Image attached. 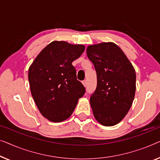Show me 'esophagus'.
I'll return each mask as SVG.
<instances>
[{"instance_id":"34e87169","label":"esophagus","mask_w":160,"mask_h":160,"mask_svg":"<svg viewBox=\"0 0 160 160\" xmlns=\"http://www.w3.org/2000/svg\"><path fill=\"white\" fill-rule=\"evenodd\" d=\"M82 85H84L85 87H86V85H87V82H86V80H83L82 82Z\"/></svg>"}]
</instances>
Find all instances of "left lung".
Returning <instances> with one entry per match:
<instances>
[{
	"label": "left lung",
	"mask_w": 160,
	"mask_h": 160,
	"mask_svg": "<svg viewBox=\"0 0 160 160\" xmlns=\"http://www.w3.org/2000/svg\"><path fill=\"white\" fill-rule=\"evenodd\" d=\"M86 52L97 75V87L90 98L93 116L102 125H115L125 118L133 102L135 69L114 42L91 45Z\"/></svg>",
	"instance_id": "left-lung-1"
}]
</instances>
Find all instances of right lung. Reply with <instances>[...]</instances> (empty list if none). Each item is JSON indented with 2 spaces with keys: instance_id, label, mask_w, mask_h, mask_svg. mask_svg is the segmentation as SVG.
Returning a JSON list of instances; mask_svg holds the SVG:
<instances>
[{
  "instance_id": "1",
  "label": "right lung",
  "mask_w": 160,
  "mask_h": 160,
  "mask_svg": "<svg viewBox=\"0 0 160 160\" xmlns=\"http://www.w3.org/2000/svg\"><path fill=\"white\" fill-rule=\"evenodd\" d=\"M85 51L83 45L53 41L30 65L28 80L35 103L42 115L53 122L68 119L85 89L77 80L73 61Z\"/></svg>"
}]
</instances>
